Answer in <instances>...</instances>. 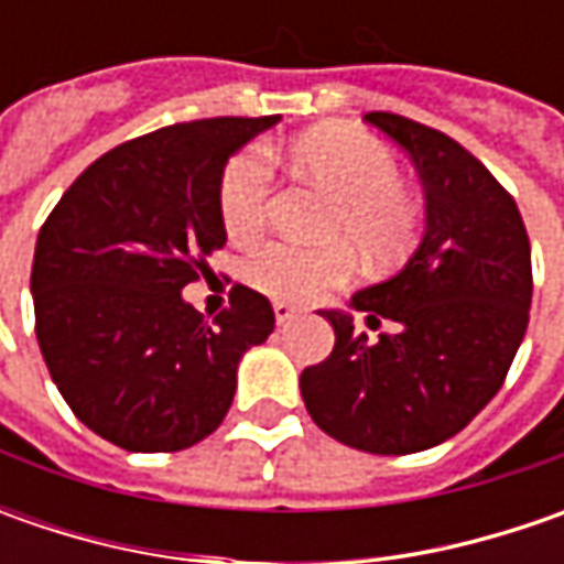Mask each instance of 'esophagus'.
<instances>
[{
  "label": "esophagus",
  "mask_w": 564,
  "mask_h": 564,
  "mask_svg": "<svg viewBox=\"0 0 564 564\" xmlns=\"http://www.w3.org/2000/svg\"><path fill=\"white\" fill-rule=\"evenodd\" d=\"M272 314H275V323H279V326H289L294 316H297V311H294L292 304H272Z\"/></svg>",
  "instance_id": "esophagus-1"
}]
</instances>
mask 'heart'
I'll use <instances>...</instances> for the list:
<instances>
[{
	"instance_id": "heart-1",
	"label": "heart",
	"mask_w": 564,
	"mask_h": 564,
	"mask_svg": "<svg viewBox=\"0 0 564 564\" xmlns=\"http://www.w3.org/2000/svg\"><path fill=\"white\" fill-rule=\"evenodd\" d=\"M294 165L336 197L326 235L348 241L367 257L399 253L417 226V206L399 182L395 153L370 131L355 124H323L292 143ZM272 169L267 156L248 147L235 153L219 182V216L228 238H253L270 213ZM351 275L345 248H297L270 241L248 260V279L279 301H314Z\"/></svg>"
}]
</instances>
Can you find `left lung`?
Here are the masks:
<instances>
[{
	"label": "left lung",
	"mask_w": 564,
	"mask_h": 564,
	"mask_svg": "<svg viewBox=\"0 0 564 564\" xmlns=\"http://www.w3.org/2000/svg\"><path fill=\"white\" fill-rule=\"evenodd\" d=\"M364 121L417 165L426 235L395 279L351 297L377 338L323 311L336 348L301 373V395L338 443L411 455L462 433L502 389L531 319V241L514 197L462 143L395 112Z\"/></svg>",
	"instance_id": "left-lung-1"
}]
</instances>
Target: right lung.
<instances>
[{
  "label": "right lung",
  "instance_id": "add662e5",
  "mask_svg": "<svg viewBox=\"0 0 564 564\" xmlns=\"http://www.w3.org/2000/svg\"><path fill=\"white\" fill-rule=\"evenodd\" d=\"M275 121H178L119 143L40 228V351L77 421L119 448L178 452L206 440L231 408L241 355L275 326L270 301L241 282L213 319L182 297L226 245L228 156Z\"/></svg>",
  "mask_w": 564,
  "mask_h": 564
}]
</instances>
